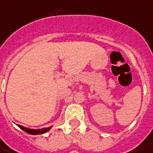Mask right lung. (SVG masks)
<instances>
[{
	"label": "right lung",
	"instance_id": "add662e5",
	"mask_svg": "<svg viewBox=\"0 0 153 153\" xmlns=\"http://www.w3.org/2000/svg\"><path fill=\"white\" fill-rule=\"evenodd\" d=\"M21 129H22L23 131H25V132L28 133V134H31V135H40V134H44V133H45L48 131L52 128L53 126H50V127L48 128H41V129H32V128H25L22 126V125H17Z\"/></svg>",
	"mask_w": 153,
	"mask_h": 153
}]
</instances>
